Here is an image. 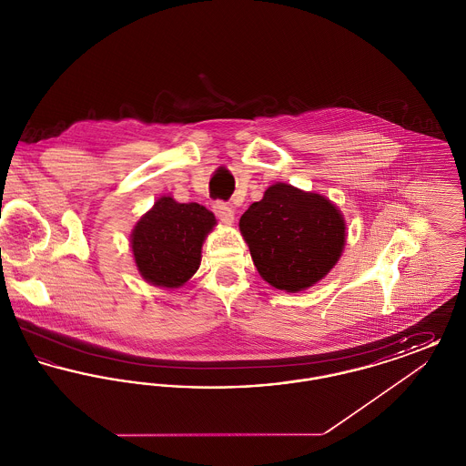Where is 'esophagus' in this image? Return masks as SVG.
Returning a JSON list of instances; mask_svg holds the SVG:
<instances>
[{"mask_svg": "<svg viewBox=\"0 0 466 466\" xmlns=\"http://www.w3.org/2000/svg\"><path fill=\"white\" fill-rule=\"evenodd\" d=\"M213 209H215V215H217L223 223L234 222V209H232L227 202L217 200V202L213 204Z\"/></svg>", "mask_w": 466, "mask_h": 466, "instance_id": "1", "label": "esophagus"}]
</instances>
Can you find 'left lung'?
I'll return each mask as SVG.
<instances>
[{
	"instance_id": "left-lung-1",
	"label": "left lung",
	"mask_w": 466,
	"mask_h": 466,
	"mask_svg": "<svg viewBox=\"0 0 466 466\" xmlns=\"http://www.w3.org/2000/svg\"><path fill=\"white\" fill-rule=\"evenodd\" d=\"M239 228L258 274L289 293L323 279L346 244V222L332 200L289 183L268 187L244 211Z\"/></svg>"
}]
</instances>
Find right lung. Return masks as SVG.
I'll return each instance as SVG.
<instances>
[{
  "label": "right lung",
  "mask_w": 466,
  "mask_h": 466,
  "mask_svg": "<svg viewBox=\"0 0 466 466\" xmlns=\"http://www.w3.org/2000/svg\"><path fill=\"white\" fill-rule=\"evenodd\" d=\"M217 225L215 215L198 202L157 199L131 234L134 262L141 278L164 289L185 285L200 266L206 236Z\"/></svg>",
  "instance_id": "obj_1"
}]
</instances>
